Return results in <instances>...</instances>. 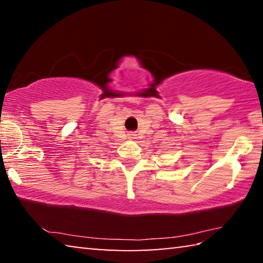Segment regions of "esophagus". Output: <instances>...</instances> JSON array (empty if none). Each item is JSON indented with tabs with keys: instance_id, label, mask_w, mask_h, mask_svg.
Masks as SVG:
<instances>
[{
	"instance_id": "1",
	"label": "esophagus",
	"mask_w": 263,
	"mask_h": 263,
	"mask_svg": "<svg viewBox=\"0 0 263 263\" xmlns=\"http://www.w3.org/2000/svg\"><path fill=\"white\" fill-rule=\"evenodd\" d=\"M130 136H133V135H130Z\"/></svg>"
}]
</instances>
